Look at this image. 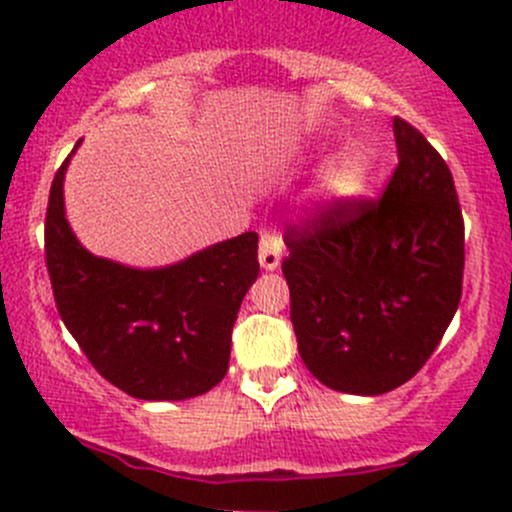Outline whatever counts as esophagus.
Wrapping results in <instances>:
<instances>
[{
    "label": "esophagus",
    "mask_w": 512,
    "mask_h": 512,
    "mask_svg": "<svg viewBox=\"0 0 512 512\" xmlns=\"http://www.w3.org/2000/svg\"><path fill=\"white\" fill-rule=\"evenodd\" d=\"M282 250H285V245H282V237L277 235V232L272 230H262L260 232V265L262 270L272 272L280 267L282 262Z\"/></svg>",
    "instance_id": "esophagus-1"
}]
</instances>
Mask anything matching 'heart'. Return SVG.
<instances>
[{
	"mask_svg": "<svg viewBox=\"0 0 512 512\" xmlns=\"http://www.w3.org/2000/svg\"><path fill=\"white\" fill-rule=\"evenodd\" d=\"M369 170V160L361 151H347L337 156L322 173V190L327 198L344 200L361 190Z\"/></svg>",
	"mask_w": 512,
	"mask_h": 512,
	"instance_id": "b5f03b06",
	"label": "heart"
}]
</instances>
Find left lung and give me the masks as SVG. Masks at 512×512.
I'll return each mask as SVG.
<instances>
[{
	"mask_svg": "<svg viewBox=\"0 0 512 512\" xmlns=\"http://www.w3.org/2000/svg\"><path fill=\"white\" fill-rule=\"evenodd\" d=\"M399 165L376 200L344 198L287 227L289 319L324 386L379 396L446 334L463 287V215L446 160L394 118Z\"/></svg>",
	"mask_w": 512,
	"mask_h": 512,
	"instance_id": "left-lung-1",
	"label": "left lung"
}]
</instances>
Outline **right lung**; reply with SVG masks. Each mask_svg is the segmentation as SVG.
Listing matches in <instances>:
<instances>
[{
  "label": "right lung",
  "mask_w": 512,
  "mask_h": 512,
  "mask_svg": "<svg viewBox=\"0 0 512 512\" xmlns=\"http://www.w3.org/2000/svg\"><path fill=\"white\" fill-rule=\"evenodd\" d=\"M69 160L51 183L44 250L56 309L71 337L98 374L133 399L183 401L218 386L242 297L260 275L257 232L156 270L96 257L66 223Z\"/></svg>",
  "instance_id": "add662e5"
}]
</instances>
